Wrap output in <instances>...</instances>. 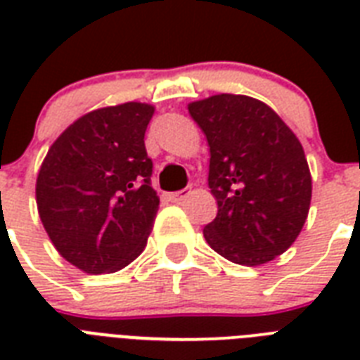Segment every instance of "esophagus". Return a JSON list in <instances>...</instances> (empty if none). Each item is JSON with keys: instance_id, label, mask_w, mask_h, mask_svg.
I'll list each match as a JSON object with an SVG mask.
<instances>
[{"instance_id": "esophagus-1", "label": "esophagus", "mask_w": 360, "mask_h": 360, "mask_svg": "<svg viewBox=\"0 0 360 360\" xmlns=\"http://www.w3.org/2000/svg\"><path fill=\"white\" fill-rule=\"evenodd\" d=\"M188 194H191V188H185V191H179V192H172V194H169V200L175 203L183 202Z\"/></svg>"}]
</instances>
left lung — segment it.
Masks as SVG:
<instances>
[{"mask_svg":"<svg viewBox=\"0 0 360 360\" xmlns=\"http://www.w3.org/2000/svg\"><path fill=\"white\" fill-rule=\"evenodd\" d=\"M209 143V188L219 203L203 237L220 256L262 265L284 254L307 222L312 177L301 141L267 104L213 95L188 104Z\"/></svg>","mask_w":360,"mask_h":360,"instance_id":"left-lung-1","label":"left lung"}]
</instances>
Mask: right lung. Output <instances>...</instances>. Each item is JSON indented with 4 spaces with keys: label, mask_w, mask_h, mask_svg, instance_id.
Returning a JSON list of instances; mask_svg holds the SVG:
<instances>
[{
    "label": "right lung",
    "mask_w": 360,
    "mask_h": 360,
    "mask_svg": "<svg viewBox=\"0 0 360 360\" xmlns=\"http://www.w3.org/2000/svg\"><path fill=\"white\" fill-rule=\"evenodd\" d=\"M151 104L124 103L76 120L37 177V209L56 250L84 273H115L146 248L158 196L146 151Z\"/></svg>",
    "instance_id": "add662e5"
}]
</instances>
